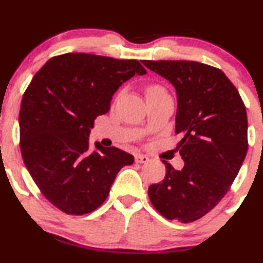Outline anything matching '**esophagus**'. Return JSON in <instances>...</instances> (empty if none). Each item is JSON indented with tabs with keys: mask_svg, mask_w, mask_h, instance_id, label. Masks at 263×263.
<instances>
[{
	"mask_svg": "<svg viewBox=\"0 0 263 263\" xmlns=\"http://www.w3.org/2000/svg\"><path fill=\"white\" fill-rule=\"evenodd\" d=\"M135 162L138 163V164L148 163V162H149V158H148L147 156H143V154H137V156L135 157Z\"/></svg>",
	"mask_w": 263,
	"mask_h": 263,
	"instance_id": "1",
	"label": "esophagus"
}]
</instances>
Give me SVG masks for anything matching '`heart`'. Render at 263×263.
<instances>
[{"label": "heart", "mask_w": 263, "mask_h": 263, "mask_svg": "<svg viewBox=\"0 0 263 263\" xmlns=\"http://www.w3.org/2000/svg\"><path fill=\"white\" fill-rule=\"evenodd\" d=\"M153 88H157V87H151V88H149V89H153ZM149 89H148V90H149Z\"/></svg>", "instance_id": "b5f03b06"}]
</instances>
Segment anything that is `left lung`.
I'll return each instance as SVG.
<instances>
[{
  "mask_svg": "<svg viewBox=\"0 0 263 263\" xmlns=\"http://www.w3.org/2000/svg\"><path fill=\"white\" fill-rule=\"evenodd\" d=\"M174 85L178 97L175 132L185 162L181 170L165 164L162 182L148 195L166 219H200L229 191L248 152L245 105L219 68L195 61H141Z\"/></svg>",
  "mask_w": 263,
  "mask_h": 263,
  "instance_id": "obj_1",
  "label": "left lung"
}]
</instances>
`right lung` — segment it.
Here are the masks:
<instances>
[{
    "instance_id": "obj_1",
    "label": "right lung",
    "mask_w": 263,
    "mask_h": 263,
    "mask_svg": "<svg viewBox=\"0 0 263 263\" xmlns=\"http://www.w3.org/2000/svg\"><path fill=\"white\" fill-rule=\"evenodd\" d=\"M147 73L137 60L69 52L50 59L36 72L21 104V152L41 194L59 210L82 216L106 200L121 167L135 158L96 142L97 116L134 76Z\"/></svg>"
}]
</instances>
